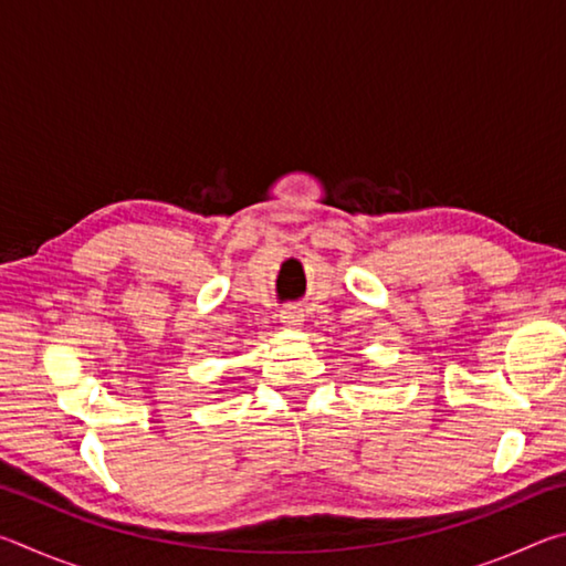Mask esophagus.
<instances>
[{
  "instance_id": "esophagus-1",
  "label": "esophagus",
  "mask_w": 566,
  "mask_h": 566,
  "mask_svg": "<svg viewBox=\"0 0 566 566\" xmlns=\"http://www.w3.org/2000/svg\"><path fill=\"white\" fill-rule=\"evenodd\" d=\"M280 317H282V324H284V327L296 329V327H302V322H304V312L300 310V306H284Z\"/></svg>"
}]
</instances>
